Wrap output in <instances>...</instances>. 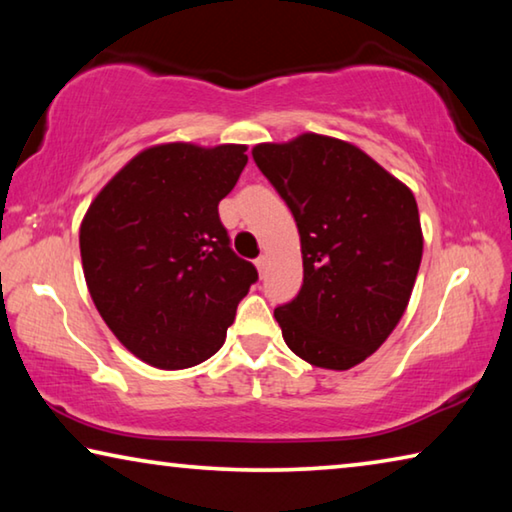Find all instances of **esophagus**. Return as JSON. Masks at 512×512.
<instances>
[{
	"instance_id": "obj_1",
	"label": "esophagus",
	"mask_w": 512,
	"mask_h": 512,
	"mask_svg": "<svg viewBox=\"0 0 512 512\" xmlns=\"http://www.w3.org/2000/svg\"><path fill=\"white\" fill-rule=\"evenodd\" d=\"M255 266H257V271H259V275H264V273H266V268H268V257H266V255H262V257H257V259H255Z\"/></svg>"
}]
</instances>
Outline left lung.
Masks as SVG:
<instances>
[{
    "label": "left lung",
    "mask_w": 512,
    "mask_h": 512,
    "mask_svg": "<svg viewBox=\"0 0 512 512\" xmlns=\"http://www.w3.org/2000/svg\"><path fill=\"white\" fill-rule=\"evenodd\" d=\"M253 158L296 219L300 293L275 309L291 352L350 370L379 350L409 305L422 262L418 203L359 146L302 133Z\"/></svg>",
    "instance_id": "1"
}]
</instances>
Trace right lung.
<instances>
[{
    "label": "right lung",
    "mask_w": 512,
    "mask_h": 512,
    "mask_svg": "<svg viewBox=\"0 0 512 512\" xmlns=\"http://www.w3.org/2000/svg\"><path fill=\"white\" fill-rule=\"evenodd\" d=\"M248 162L244 144L144 149L90 203L81 259L94 307L126 350L153 368L210 359L257 268L235 255L219 219Z\"/></svg>",
    "instance_id": "1"
}]
</instances>
